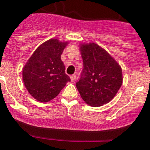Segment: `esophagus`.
Listing matches in <instances>:
<instances>
[{
	"label": "esophagus",
	"mask_w": 150,
	"mask_h": 150,
	"mask_svg": "<svg viewBox=\"0 0 150 150\" xmlns=\"http://www.w3.org/2000/svg\"><path fill=\"white\" fill-rule=\"evenodd\" d=\"M71 80L72 83H74V82L76 81V75H72V76H71Z\"/></svg>",
	"instance_id": "esophagus-1"
}]
</instances>
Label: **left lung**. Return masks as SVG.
I'll return each instance as SVG.
<instances>
[{
    "mask_svg": "<svg viewBox=\"0 0 150 150\" xmlns=\"http://www.w3.org/2000/svg\"><path fill=\"white\" fill-rule=\"evenodd\" d=\"M79 50L84 67L81 78L76 83L80 96L91 107L109 103L122 84L121 67L96 43H81Z\"/></svg>",
    "mask_w": 150,
    "mask_h": 150,
    "instance_id": "left-lung-1",
    "label": "left lung"
}]
</instances>
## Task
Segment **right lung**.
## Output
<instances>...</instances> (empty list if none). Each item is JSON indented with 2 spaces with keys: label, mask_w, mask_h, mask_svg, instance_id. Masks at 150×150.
I'll use <instances>...</instances> for the list:
<instances>
[{
  "label": "right lung",
  "mask_w": 150,
  "mask_h": 150,
  "mask_svg": "<svg viewBox=\"0 0 150 150\" xmlns=\"http://www.w3.org/2000/svg\"><path fill=\"white\" fill-rule=\"evenodd\" d=\"M67 41L50 39L38 46L22 70L26 89L36 100L48 102L60 93L71 79L61 59Z\"/></svg>",
  "instance_id": "obj_1"
}]
</instances>
